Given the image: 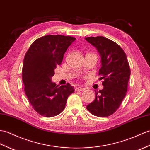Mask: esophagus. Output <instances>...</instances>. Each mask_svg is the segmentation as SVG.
Segmentation results:
<instances>
[{"label":"esophagus","instance_id":"obj_1","mask_svg":"<svg viewBox=\"0 0 150 150\" xmlns=\"http://www.w3.org/2000/svg\"><path fill=\"white\" fill-rule=\"evenodd\" d=\"M83 90H84V88H82V87H78V88H76L75 89V91H83Z\"/></svg>","mask_w":150,"mask_h":150}]
</instances>
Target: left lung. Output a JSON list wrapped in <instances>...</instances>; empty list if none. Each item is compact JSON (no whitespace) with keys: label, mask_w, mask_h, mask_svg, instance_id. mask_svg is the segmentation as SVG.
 <instances>
[{"label":"left lung","mask_w":150,"mask_h":150,"mask_svg":"<svg viewBox=\"0 0 150 150\" xmlns=\"http://www.w3.org/2000/svg\"><path fill=\"white\" fill-rule=\"evenodd\" d=\"M85 39L99 52L101 68L98 74L100 79H103V88L95 91V100L86 108L96 116H109L118 109L127 91L130 69L127 55L119 45L107 38Z\"/></svg>","instance_id":"1"}]
</instances>
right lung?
Returning <instances> with one entry per match:
<instances>
[{
	"label": "right lung",
	"mask_w": 150,
	"mask_h": 150,
	"mask_svg": "<svg viewBox=\"0 0 150 150\" xmlns=\"http://www.w3.org/2000/svg\"><path fill=\"white\" fill-rule=\"evenodd\" d=\"M75 40L71 36H45L34 41L25 55L22 68L24 91L33 109L41 116L50 117L62 112L68 97L75 91L68 83L59 87L52 82V76Z\"/></svg>",
	"instance_id": "1"
}]
</instances>
